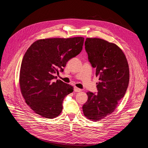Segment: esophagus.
<instances>
[{
    "instance_id": "obj_1",
    "label": "esophagus",
    "mask_w": 148,
    "mask_h": 148,
    "mask_svg": "<svg viewBox=\"0 0 148 148\" xmlns=\"http://www.w3.org/2000/svg\"><path fill=\"white\" fill-rule=\"evenodd\" d=\"M74 91L75 92H80L82 91V89L78 88L77 87H74Z\"/></svg>"
}]
</instances>
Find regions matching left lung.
<instances>
[{
	"instance_id": "1",
	"label": "left lung",
	"mask_w": 148,
	"mask_h": 148,
	"mask_svg": "<svg viewBox=\"0 0 148 148\" xmlns=\"http://www.w3.org/2000/svg\"><path fill=\"white\" fill-rule=\"evenodd\" d=\"M85 49L88 60L96 69L98 92L88 91V101L83 106L85 117L100 120L112 113L123 97L128 86V62L121 49L114 43L99 38H86Z\"/></svg>"
}]
</instances>
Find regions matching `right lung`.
I'll use <instances>...</instances> for the list:
<instances>
[{
  "label": "right lung",
  "instance_id": "add662e5",
  "mask_svg": "<svg viewBox=\"0 0 148 148\" xmlns=\"http://www.w3.org/2000/svg\"><path fill=\"white\" fill-rule=\"evenodd\" d=\"M84 38L39 39L31 44L22 60L21 92L26 104L41 117L53 119L63 109L65 96L73 87L61 80L53 82L55 73L63 72L66 62L82 52Z\"/></svg>",
  "mask_w": 148,
  "mask_h": 148
}]
</instances>
